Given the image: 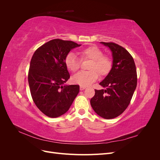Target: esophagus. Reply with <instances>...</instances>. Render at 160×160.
Listing matches in <instances>:
<instances>
[{
    "instance_id": "34e87169",
    "label": "esophagus",
    "mask_w": 160,
    "mask_h": 160,
    "mask_svg": "<svg viewBox=\"0 0 160 160\" xmlns=\"http://www.w3.org/2000/svg\"><path fill=\"white\" fill-rule=\"evenodd\" d=\"M85 88H86L85 86H81V85L80 86V90H81V91L84 90Z\"/></svg>"
}]
</instances>
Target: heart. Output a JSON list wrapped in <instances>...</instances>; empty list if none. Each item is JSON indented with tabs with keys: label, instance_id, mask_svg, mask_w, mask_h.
<instances>
[{
	"label": "heart",
	"instance_id": "obj_1",
	"mask_svg": "<svg viewBox=\"0 0 160 160\" xmlns=\"http://www.w3.org/2000/svg\"><path fill=\"white\" fill-rule=\"evenodd\" d=\"M81 60L90 59L88 71H81L72 77L74 83L81 86H88L96 81L98 74L104 77L109 74L112 68L113 62L111 58L104 55L103 51L96 46H90L80 49L78 52ZM65 64L68 70L76 72L79 69L80 61L72 52H69L65 57Z\"/></svg>",
	"mask_w": 160,
	"mask_h": 160
}]
</instances>
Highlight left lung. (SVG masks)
Returning <instances> with one entry per match:
<instances>
[{
    "instance_id": "1",
    "label": "left lung",
    "mask_w": 160,
    "mask_h": 160,
    "mask_svg": "<svg viewBox=\"0 0 160 160\" xmlns=\"http://www.w3.org/2000/svg\"><path fill=\"white\" fill-rule=\"evenodd\" d=\"M112 52L113 65L109 74L100 82L103 88L95 89L90 103L95 112L104 119H113L127 109L137 86L136 67L132 56L114 42H100Z\"/></svg>"
}]
</instances>
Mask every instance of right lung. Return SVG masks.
<instances>
[{
  "label": "right lung",
  "mask_w": 160,
  "mask_h": 160,
  "mask_svg": "<svg viewBox=\"0 0 160 160\" xmlns=\"http://www.w3.org/2000/svg\"><path fill=\"white\" fill-rule=\"evenodd\" d=\"M81 45L59 38L45 43L34 52L28 81L34 103L42 113L55 118L65 113L79 92L78 85L65 83L70 75L65 59Z\"/></svg>",
  "instance_id": "1"
}]
</instances>
